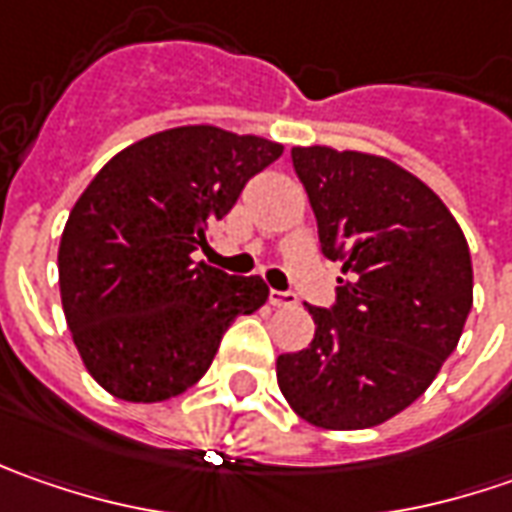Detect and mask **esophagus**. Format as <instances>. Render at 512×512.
I'll return each instance as SVG.
<instances>
[{
    "label": "esophagus",
    "mask_w": 512,
    "mask_h": 512,
    "mask_svg": "<svg viewBox=\"0 0 512 512\" xmlns=\"http://www.w3.org/2000/svg\"><path fill=\"white\" fill-rule=\"evenodd\" d=\"M299 302L296 299V293H290V290H270V305L273 307H293Z\"/></svg>",
    "instance_id": "esophagus-1"
}]
</instances>
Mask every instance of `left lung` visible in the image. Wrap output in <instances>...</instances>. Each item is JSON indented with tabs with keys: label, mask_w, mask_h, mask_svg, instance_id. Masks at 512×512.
Segmentation results:
<instances>
[{
	"label": "left lung",
	"mask_w": 512,
	"mask_h": 512,
	"mask_svg": "<svg viewBox=\"0 0 512 512\" xmlns=\"http://www.w3.org/2000/svg\"><path fill=\"white\" fill-rule=\"evenodd\" d=\"M322 253L342 262L336 302L305 305L313 342L276 359L290 407L316 427L362 430L413 404L456 350L473 265L444 202L396 162L293 148Z\"/></svg>",
	"instance_id": "1"
}]
</instances>
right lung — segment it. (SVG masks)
Here are the masks:
<instances>
[{"instance_id":"1","label":"right lung","mask_w":512,"mask_h":512,"mask_svg":"<svg viewBox=\"0 0 512 512\" xmlns=\"http://www.w3.org/2000/svg\"><path fill=\"white\" fill-rule=\"evenodd\" d=\"M279 156L262 136L187 125L116 153L85 187L62 233L59 290L82 362L116 399L185 393L233 319L265 305V279L190 253Z\"/></svg>"}]
</instances>
